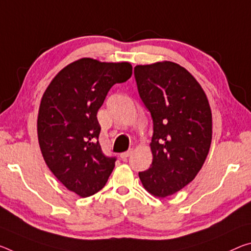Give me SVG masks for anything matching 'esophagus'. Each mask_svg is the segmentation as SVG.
Masks as SVG:
<instances>
[{
  "label": "esophagus",
  "instance_id": "esophagus-1",
  "mask_svg": "<svg viewBox=\"0 0 251 251\" xmlns=\"http://www.w3.org/2000/svg\"><path fill=\"white\" fill-rule=\"evenodd\" d=\"M132 152H133V150H128V151H127V152L122 153L121 154V158H122V160H126V158L128 157L130 154H132Z\"/></svg>",
  "mask_w": 251,
  "mask_h": 251
}]
</instances>
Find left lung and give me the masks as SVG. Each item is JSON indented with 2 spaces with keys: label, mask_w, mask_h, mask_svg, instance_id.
<instances>
[{
  "label": "left lung",
  "mask_w": 251,
  "mask_h": 251,
  "mask_svg": "<svg viewBox=\"0 0 251 251\" xmlns=\"http://www.w3.org/2000/svg\"><path fill=\"white\" fill-rule=\"evenodd\" d=\"M140 97L153 119V161L140 172L147 192L157 198L176 193L194 180L208 156L212 114L200 83L172 61L134 68Z\"/></svg>",
  "instance_id": "8db88e82"
}]
</instances>
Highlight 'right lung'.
<instances>
[{
  "instance_id": "obj_1",
  "label": "right lung",
  "mask_w": 251,
  "mask_h": 251,
  "mask_svg": "<svg viewBox=\"0 0 251 251\" xmlns=\"http://www.w3.org/2000/svg\"><path fill=\"white\" fill-rule=\"evenodd\" d=\"M133 74L129 62H101L81 58L51 80L39 107L40 150L53 176L81 198L104 188L115 157L102 153L98 142L97 111L115 83Z\"/></svg>"
}]
</instances>
